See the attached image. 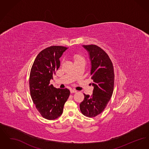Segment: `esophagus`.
<instances>
[{"instance_id": "1", "label": "esophagus", "mask_w": 149, "mask_h": 149, "mask_svg": "<svg viewBox=\"0 0 149 149\" xmlns=\"http://www.w3.org/2000/svg\"><path fill=\"white\" fill-rule=\"evenodd\" d=\"M77 92L76 90H75V89H71L70 90V92L71 93H76Z\"/></svg>"}]
</instances>
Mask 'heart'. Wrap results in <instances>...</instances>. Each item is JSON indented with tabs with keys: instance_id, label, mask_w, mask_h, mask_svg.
Here are the masks:
<instances>
[{
	"instance_id": "b5f03b06",
	"label": "heart",
	"mask_w": 149,
	"mask_h": 149,
	"mask_svg": "<svg viewBox=\"0 0 149 149\" xmlns=\"http://www.w3.org/2000/svg\"><path fill=\"white\" fill-rule=\"evenodd\" d=\"M73 59L75 63L79 61H85L84 58L80 54H76L73 56Z\"/></svg>"
}]
</instances>
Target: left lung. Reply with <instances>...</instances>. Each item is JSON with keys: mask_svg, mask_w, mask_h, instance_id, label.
<instances>
[{"mask_svg": "<svg viewBox=\"0 0 149 149\" xmlns=\"http://www.w3.org/2000/svg\"><path fill=\"white\" fill-rule=\"evenodd\" d=\"M91 61V75L94 86L93 95H84L80 104L83 114L94 117L101 113L108 103L113 92L114 74L113 64L106 52L95 45H83Z\"/></svg>", "mask_w": 149, "mask_h": 149, "instance_id": "left-lung-1", "label": "left lung"}]
</instances>
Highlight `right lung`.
Returning <instances> with one entry per match:
<instances>
[{"mask_svg":"<svg viewBox=\"0 0 149 149\" xmlns=\"http://www.w3.org/2000/svg\"><path fill=\"white\" fill-rule=\"evenodd\" d=\"M67 47L50 46L41 51L32 65L29 79L30 93L33 103L43 118L53 120L59 117L70 95L67 88L57 89L50 84L60 65L59 58Z\"/></svg>","mask_w":149,"mask_h":149,"instance_id":"1","label":"right lung"}]
</instances>
